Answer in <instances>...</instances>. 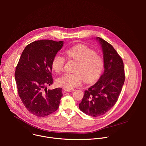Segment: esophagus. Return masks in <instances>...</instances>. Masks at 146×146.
<instances>
[{
	"label": "esophagus",
	"mask_w": 146,
	"mask_h": 146,
	"mask_svg": "<svg viewBox=\"0 0 146 146\" xmlns=\"http://www.w3.org/2000/svg\"><path fill=\"white\" fill-rule=\"evenodd\" d=\"M65 91L66 92H73L74 91V89H67V88H64V89Z\"/></svg>",
	"instance_id": "obj_1"
}]
</instances>
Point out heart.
<instances>
[{"label": "heart", "instance_id": "obj_1", "mask_svg": "<svg viewBox=\"0 0 146 146\" xmlns=\"http://www.w3.org/2000/svg\"><path fill=\"white\" fill-rule=\"evenodd\" d=\"M71 59L78 62L74 73H66L57 79L58 86L72 89L80 86L83 78L87 82L95 80L101 74L104 62L102 56L84 44L75 46L66 51ZM65 59L59 54L54 56L52 60V68L56 73L63 70Z\"/></svg>", "mask_w": 146, "mask_h": 146}]
</instances>
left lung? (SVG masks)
I'll use <instances>...</instances> for the list:
<instances>
[{
    "label": "left lung",
    "instance_id": "obj_1",
    "mask_svg": "<svg viewBox=\"0 0 146 146\" xmlns=\"http://www.w3.org/2000/svg\"><path fill=\"white\" fill-rule=\"evenodd\" d=\"M101 45L104 70L95 84L85 91L79 109L92 117L103 115L116 103L125 81L123 60L114 47L105 40L96 37Z\"/></svg>",
    "mask_w": 146,
    "mask_h": 146
}]
</instances>
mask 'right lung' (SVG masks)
Instances as JSON below:
<instances>
[{
	"label": "right lung",
	"instance_id": "obj_1",
	"mask_svg": "<svg viewBox=\"0 0 146 146\" xmlns=\"http://www.w3.org/2000/svg\"><path fill=\"white\" fill-rule=\"evenodd\" d=\"M63 44V41H33L25 48L17 65L15 79L19 96L27 110L37 117L48 115L59 108L62 89L47 90V86L53 83L52 59Z\"/></svg>",
	"mask_w": 146,
	"mask_h": 146
}]
</instances>
